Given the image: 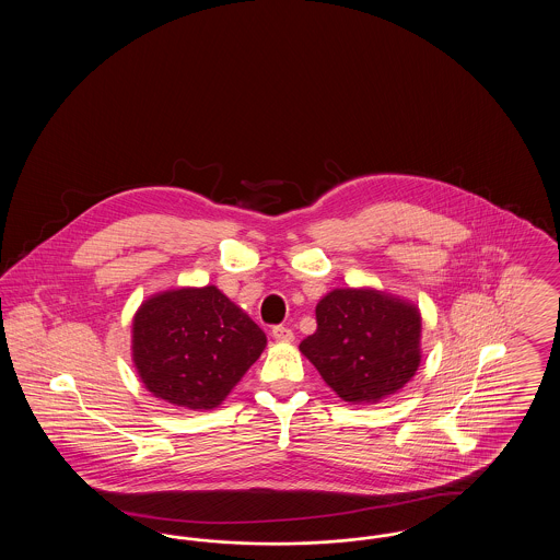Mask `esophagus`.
<instances>
[{"label": "esophagus", "instance_id": "esophagus-1", "mask_svg": "<svg viewBox=\"0 0 560 560\" xmlns=\"http://www.w3.org/2000/svg\"><path fill=\"white\" fill-rule=\"evenodd\" d=\"M272 338L279 340V342H292L293 331L290 327H285V325H275L272 327Z\"/></svg>", "mask_w": 560, "mask_h": 560}]
</instances>
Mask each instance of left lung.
Instances as JSON below:
<instances>
[{
	"label": "left lung",
	"mask_w": 560,
	"mask_h": 560,
	"mask_svg": "<svg viewBox=\"0 0 560 560\" xmlns=\"http://www.w3.org/2000/svg\"><path fill=\"white\" fill-rule=\"evenodd\" d=\"M420 313L373 290H334L317 304V331L300 350L348 402H375L420 365Z\"/></svg>",
	"instance_id": "8db88e82"
}]
</instances>
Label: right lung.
<instances>
[{"mask_svg": "<svg viewBox=\"0 0 560 560\" xmlns=\"http://www.w3.org/2000/svg\"><path fill=\"white\" fill-rule=\"evenodd\" d=\"M133 363L160 399L212 409L267 347L265 331L213 285L147 300L133 317Z\"/></svg>", "mask_w": 560, "mask_h": 560, "instance_id": "obj_1", "label": "right lung"}]
</instances>
